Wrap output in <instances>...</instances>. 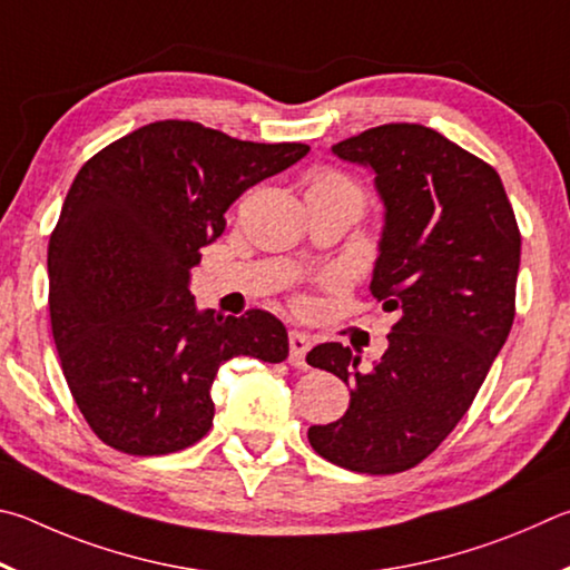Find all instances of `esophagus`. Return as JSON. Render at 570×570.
I'll return each mask as SVG.
<instances>
[{"label": "esophagus", "instance_id": "34e87169", "mask_svg": "<svg viewBox=\"0 0 570 570\" xmlns=\"http://www.w3.org/2000/svg\"><path fill=\"white\" fill-rule=\"evenodd\" d=\"M311 345H313L311 337L301 331H293L291 333V365L307 367L305 355H307V351H311Z\"/></svg>", "mask_w": 570, "mask_h": 570}]
</instances>
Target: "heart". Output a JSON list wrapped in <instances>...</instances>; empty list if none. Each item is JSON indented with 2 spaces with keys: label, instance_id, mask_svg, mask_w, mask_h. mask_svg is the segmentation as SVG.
I'll use <instances>...</instances> for the list:
<instances>
[{
  "label": "heart",
  "instance_id": "heart-1",
  "mask_svg": "<svg viewBox=\"0 0 570 570\" xmlns=\"http://www.w3.org/2000/svg\"><path fill=\"white\" fill-rule=\"evenodd\" d=\"M307 193H325V195H341L353 199L363 207L365 195L361 185L355 183L353 177H347L345 173H337V169H323V173H315L311 177V185H307Z\"/></svg>",
  "mask_w": 570,
  "mask_h": 570
}]
</instances>
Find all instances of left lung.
Instances as JSON below:
<instances>
[{"label":"left lung","instance_id":"left-lung-1","mask_svg":"<svg viewBox=\"0 0 570 570\" xmlns=\"http://www.w3.org/2000/svg\"><path fill=\"white\" fill-rule=\"evenodd\" d=\"M333 153L375 169L385 229L371 291L397 321L371 371L341 343L307 353L353 387L341 421L307 441L347 471L403 473L461 423L511 333L521 229L501 175L431 127L381 125Z\"/></svg>","mask_w":570,"mask_h":570}]
</instances>
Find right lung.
Instances as JSON below:
<instances>
[{
    "label": "right lung",
    "mask_w": 570,
    "mask_h": 570,
    "mask_svg": "<svg viewBox=\"0 0 570 570\" xmlns=\"http://www.w3.org/2000/svg\"><path fill=\"white\" fill-rule=\"evenodd\" d=\"M307 153L163 119L79 169L49 235V321L69 393L99 441L129 455L183 451L213 425L219 365L285 361L275 315L197 313L187 279L199 249L225 233L227 207Z\"/></svg>",
    "instance_id": "right-lung-1"
}]
</instances>
